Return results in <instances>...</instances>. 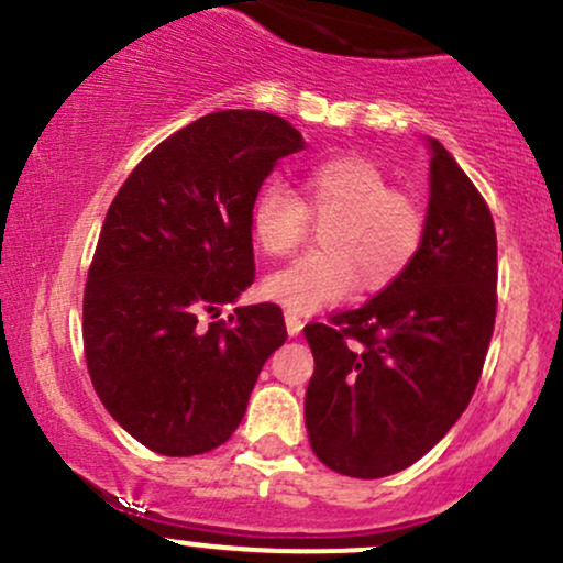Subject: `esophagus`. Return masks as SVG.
I'll use <instances>...</instances> for the list:
<instances>
[{
    "instance_id": "obj_1",
    "label": "esophagus",
    "mask_w": 563,
    "mask_h": 563,
    "mask_svg": "<svg viewBox=\"0 0 563 563\" xmlns=\"http://www.w3.org/2000/svg\"><path fill=\"white\" fill-rule=\"evenodd\" d=\"M301 329H305V320H301L296 312H286V331H288V336H299Z\"/></svg>"
}]
</instances>
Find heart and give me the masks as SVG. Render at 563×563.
Wrapping results in <instances>:
<instances>
[{"label": "heart", "instance_id": "obj_1", "mask_svg": "<svg viewBox=\"0 0 563 563\" xmlns=\"http://www.w3.org/2000/svg\"><path fill=\"white\" fill-rule=\"evenodd\" d=\"M310 216L331 219L320 232L323 251L305 253L272 272L264 294L288 312L310 314L363 291L393 286L422 245V213L398 195L390 178L363 157L314 163L305 178V202L272 178L251 208V230L267 256H288L305 240Z\"/></svg>", "mask_w": 563, "mask_h": 563}]
</instances>
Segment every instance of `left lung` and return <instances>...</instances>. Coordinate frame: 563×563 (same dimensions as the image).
<instances>
[{"label":"left lung","mask_w":563,"mask_h":563,"mask_svg":"<svg viewBox=\"0 0 563 563\" xmlns=\"http://www.w3.org/2000/svg\"><path fill=\"white\" fill-rule=\"evenodd\" d=\"M430 200L409 269L361 310L305 325L312 452L331 471L382 478L413 465L471 404L497 314V232L456 159L424 139Z\"/></svg>","instance_id":"8db88e82"}]
</instances>
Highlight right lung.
Here are the masks:
<instances>
[{
    "label": "right lung",
    "instance_id": "add662e5",
    "mask_svg": "<svg viewBox=\"0 0 563 563\" xmlns=\"http://www.w3.org/2000/svg\"><path fill=\"white\" fill-rule=\"evenodd\" d=\"M305 139L267 111H213L165 139L109 206L82 305L98 398L139 443L206 454L243 422L267 357L286 342L277 305L234 307L253 283L251 208Z\"/></svg>",
    "mask_w": 563,
    "mask_h": 563
}]
</instances>
